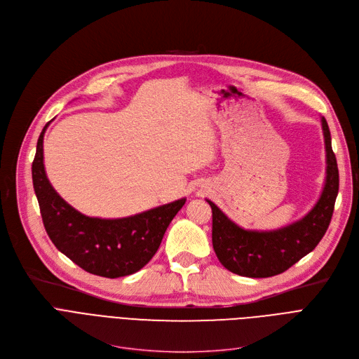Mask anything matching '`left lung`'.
<instances>
[{"label":"left lung","instance_id":"1","mask_svg":"<svg viewBox=\"0 0 359 359\" xmlns=\"http://www.w3.org/2000/svg\"><path fill=\"white\" fill-rule=\"evenodd\" d=\"M322 128L326 147V180L322 195L304 218L272 231L244 230L214 202L206 199L212 210V246L224 268L240 276H275L313 252L323 238L339 192V170L325 118H322Z\"/></svg>","mask_w":359,"mask_h":359}]
</instances>
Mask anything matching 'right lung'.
Wrapping results in <instances>:
<instances>
[{
    "instance_id": "obj_1",
    "label": "right lung",
    "mask_w": 359,
    "mask_h": 359,
    "mask_svg": "<svg viewBox=\"0 0 359 359\" xmlns=\"http://www.w3.org/2000/svg\"><path fill=\"white\" fill-rule=\"evenodd\" d=\"M42 129L32 164L34 194L45 230L55 248L93 275L119 278L142 269L156 255L163 236L186 199L116 219L87 217L67 203L48 180Z\"/></svg>"
}]
</instances>
